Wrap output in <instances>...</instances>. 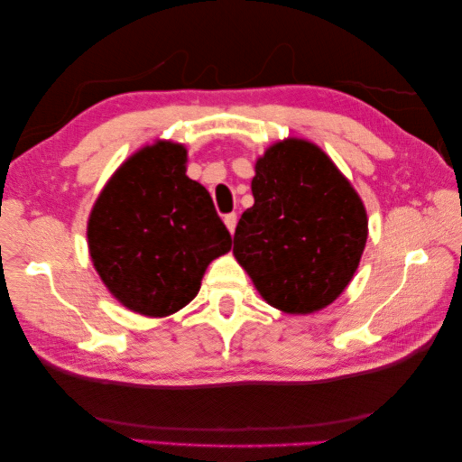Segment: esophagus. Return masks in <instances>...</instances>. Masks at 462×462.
Returning a JSON list of instances; mask_svg holds the SVG:
<instances>
[{
  "label": "esophagus",
  "mask_w": 462,
  "mask_h": 462,
  "mask_svg": "<svg viewBox=\"0 0 462 462\" xmlns=\"http://www.w3.org/2000/svg\"><path fill=\"white\" fill-rule=\"evenodd\" d=\"M236 222H238L236 212H230V214L224 216V224H226V228H228L230 232H234V228H236Z\"/></svg>",
  "instance_id": "esophagus-1"
}]
</instances>
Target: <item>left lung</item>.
I'll use <instances>...</instances> for the list:
<instances>
[{"label": "left lung", "instance_id": "8db88e82", "mask_svg": "<svg viewBox=\"0 0 462 462\" xmlns=\"http://www.w3.org/2000/svg\"><path fill=\"white\" fill-rule=\"evenodd\" d=\"M254 206L234 234V256L270 306L311 313L347 288L367 242L363 202L316 144L270 146L252 179Z\"/></svg>", "mask_w": 462, "mask_h": 462}]
</instances>
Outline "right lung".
Segmentation results:
<instances>
[{
	"label": "right lung",
	"instance_id": "1",
	"mask_svg": "<svg viewBox=\"0 0 462 462\" xmlns=\"http://www.w3.org/2000/svg\"><path fill=\"white\" fill-rule=\"evenodd\" d=\"M184 162L180 144L144 146L106 182L87 226L105 286L143 316L184 308L208 263L232 248L208 190L186 176Z\"/></svg>",
	"mask_w": 462,
	"mask_h": 462
}]
</instances>
